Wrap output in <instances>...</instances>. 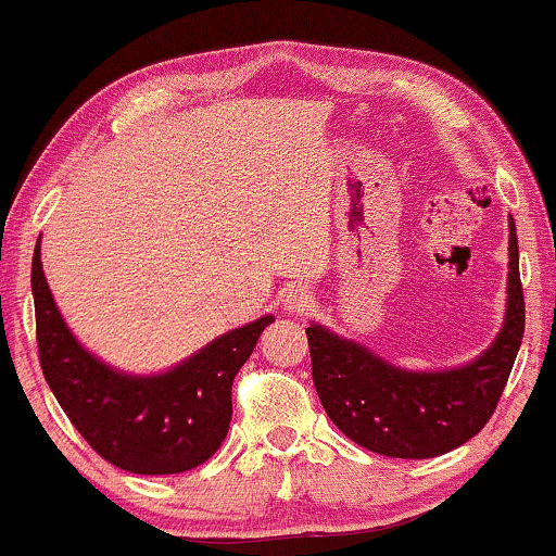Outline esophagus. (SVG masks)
Instances as JSON below:
<instances>
[{
  "label": "esophagus",
  "instance_id": "esophagus-1",
  "mask_svg": "<svg viewBox=\"0 0 556 556\" xmlns=\"http://www.w3.org/2000/svg\"><path fill=\"white\" fill-rule=\"evenodd\" d=\"M311 303H314V299H311L306 288H293V291L286 295V311H291V314H303V311L311 308Z\"/></svg>",
  "mask_w": 556,
  "mask_h": 556
}]
</instances>
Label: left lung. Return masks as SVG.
Masks as SVG:
<instances>
[{
  "label": "left lung",
  "mask_w": 556,
  "mask_h": 556,
  "mask_svg": "<svg viewBox=\"0 0 556 556\" xmlns=\"http://www.w3.org/2000/svg\"><path fill=\"white\" fill-rule=\"evenodd\" d=\"M508 308L496 341L468 367L405 371L354 341L306 329L318 400L356 445L387 458H435L483 430L508 382L523 337L516 225H508Z\"/></svg>",
  "instance_id": "8db88e82"
}]
</instances>
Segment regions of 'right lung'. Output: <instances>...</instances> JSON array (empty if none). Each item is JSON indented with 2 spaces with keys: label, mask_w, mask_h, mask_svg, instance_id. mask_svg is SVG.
<instances>
[{
  "label": "right lung",
  "mask_w": 556,
  "mask_h": 556,
  "mask_svg": "<svg viewBox=\"0 0 556 556\" xmlns=\"http://www.w3.org/2000/svg\"><path fill=\"white\" fill-rule=\"evenodd\" d=\"M37 352L52 394L93 451L128 473L166 476L202 466L232 420V382L273 316L235 329L159 377L118 375L90 356L58 314L33 255Z\"/></svg>",
  "instance_id": "1"
}]
</instances>
